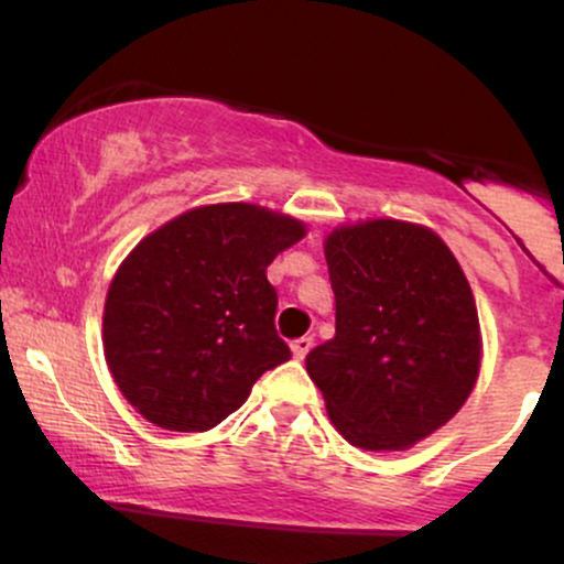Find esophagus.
I'll list each match as a JSON object with an SVG mask.
<instances>
[{
	"label": "esophagus",
	"mask_w": 564,
	"mask_h": 564,
	"mask_svg": "<svg viewBox=\"0 0 564 564\" xmlns=\"http://www.w3.org/2000/svg\"><path fill=\"white\" fill-rule=\"evenodd\" d=\"M313 349V336H300V339L291 341V355H294L296 360H304V355Z\"/></svg>",
	"instance_id": "obj_1"
}]
</instances>
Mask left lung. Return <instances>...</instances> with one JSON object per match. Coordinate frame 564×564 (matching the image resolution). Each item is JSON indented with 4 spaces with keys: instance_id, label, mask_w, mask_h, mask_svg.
<instances>
[{
    "instance_id": "left-lung-1",
    "label": "left lung",
    "mask_w": 564,
    "mask_h": 564,
    "mask_svg": "<svg viewBox=\"0 0 564 564\" xmlns=\"http://www.w3.org/2000/svg\"><path fill=\"white\" fill-rule=\"evenodd\" d=\"M336 334L307 373L347 443L405 451L467 403L480 373V321L462 264L430 228L400 219L326 238Z\"/></svg>"
}]
</instances>
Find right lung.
<instances>
[{"mask_svg": "<svg viewBox=\"0 0 564 564\" xmlns=\"http://www.w3.org/2000/svg\"><path fill=\"white\" fill-rule=\"evenodd\" d=\"M300 238L304 225L289 215L212 204L129 251L106 296L102 349L116 387L148 422L212 430L264 371L286 364L268 264Z\"/></svg>", "mask_w": 564, "mask_h": 564, "instance_id": "add662e5", "label": "right lung"}]
</instances>
